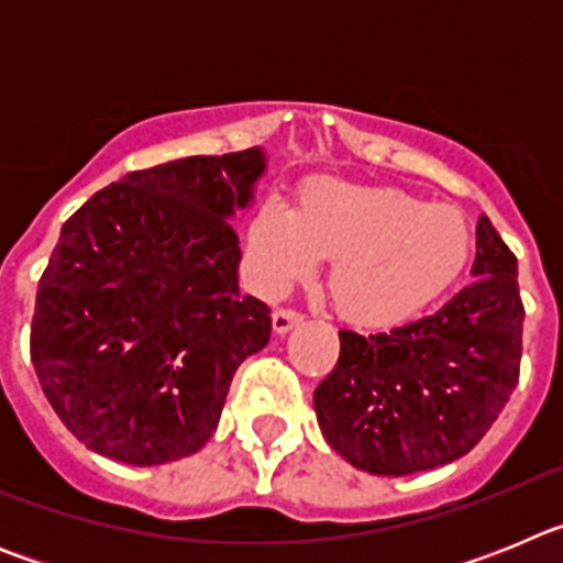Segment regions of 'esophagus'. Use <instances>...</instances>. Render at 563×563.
Segmentation results:
<instances>
[{"label": "esophagus", "instance_id": "obj_1", "mask_svg": "<svg viewBox=\"0 0 563 563\" xmlns=\"http://www.w3.org/2000/svg\"><path fill=\"white\" fill-rule=\"evenodd\" d=\"M305 321V316L296 310H276L273 312V330L278 332V335H287V332L292 330V327H298Z\"/></svg>", "mask_w": 563, "mask_h": 563}]
</instances>
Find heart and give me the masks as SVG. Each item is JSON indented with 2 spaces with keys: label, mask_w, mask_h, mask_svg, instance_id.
Segmentation results:
<instances>
[{
  "label": "heart",
  "mask_w": 563,
  "mask_h": 563,
  "mask_svg": "<svg viewBox=\"0 0 563 563\" xmlns=\"http://www.w3.org/2000/svg\"><path fill=\"white\" fill-rule=\"evenodd\" d=\"M247 242L271 290H282L332 256L327 290L357 327H397L420 316L465 271L474 233L449 202H422L395 186L318 177L296 208L267 200Z\"/></svg>",
  "instance_id": "b5f03b06"
}]
</instances>
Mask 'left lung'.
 I'll return each mask as SVG.
<instances>
[{
	"instance_id": "1",
	"label": "left lung",
	"mask_w": 563,
	"mask_h": 563,
	"mask_svg": "<svg viewBox=\"0 0 563 563\" xmlns=\"http://www.w3.org/2000/svg\"><path fill=\"white\" fill-rule=\"evenodd\" d=\"M474 282L434 316L391 332L341 330L335 369L318 383L321 434L375 476L460 460L487 434L519 383V267L487 217L476 222Z\"/></svg>"
}]
</instances>
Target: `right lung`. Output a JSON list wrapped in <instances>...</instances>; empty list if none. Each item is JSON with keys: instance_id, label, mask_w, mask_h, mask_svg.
Returning a JSON list of instances; mask_svg holds the SVG:
<instances>
[{"instance_id": "right-lung-1", "label": "right lung", "mask_w": 563, "mask_h": 563, "mask_svg": "<svg viewBox=\"0 0 563 563\" xmlns=\"http://www.w3.org/2000/svg\"><path fill=\"white\" fill-rule=\"evenodd\" d=\"M265 168L253 146L129 172L62 225L30 357L89 451L163 465L213 437L233 372L271 341L267 305L239 292L231 225Z\"/></svg>"}]
</instances>
